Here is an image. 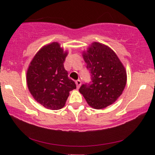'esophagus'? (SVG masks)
Wrapping results in <instances>:
<instances>
[{"label": "esophagus", "instance_id": "obj_1", "mask_svg": "<svg viewBox=\"0 0 155 155\" xmlns=\"http://www.w3.org/2000/svg\"><path fill=\"white\" fill-rule=\"evenodd\" d=\"M75 84H76V86H77V88H79L80 85H81V81H80V80H78L75 81Z\"/></svg>", "mask_w": 155, "mask_h": 155}]
</instances>
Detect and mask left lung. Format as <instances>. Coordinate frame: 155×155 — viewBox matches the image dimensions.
Listing matches in <instances>:
<instances>
[{
  "label": "left lung",
  "mask_w": 155,
  "mask_h": 155,
  "mask_svg": "<svg viewBox=\"0 0 155 155\" xmlns=\"http://www.w3.org/2000/svg\"><path fill=\"white\" fill-rule=\"evenodd\" d=\"M82 57L92 82L82 84L80 92L93 109H104L122 94L127 82L126 68L116 53L99 42L91 44Z\"/></svg>",
  "instance_id": "8db88e82"
}]
</instances>
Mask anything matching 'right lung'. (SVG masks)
<instances>
[{
	"label": "right lung",
	"mask_w": 155,
	"mask_h": 155,
	"mask_svg": "<svg viewBox=\"0 0 155 155\" xmlns=\"http://www.w3.org/2000/svg\"><path fill=\"white\" fill-rule=\"evenodd\" d=\"M58 42L39 49L29 63L27 84L33 98L46 109L58 110L65 104L70 92L76 88L63 63L68 56Z\"/></svg>",
	"instance_id": "right-lung-1"
}]
</instances>
